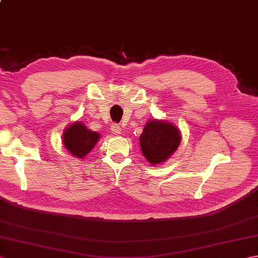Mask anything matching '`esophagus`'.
<instances>
[{
  "instance_id": "obj_1",
  "label": "esophagus",
  "mask_w": 258,
  "mask_h": 258,
  "mask_svg": "<svg viewBox=\"0 0 258 258\" xmlns=\"http://www.w3.org/2000/svg\"><path fill=\"white\" fill-rule=\"evenodd\" d=\"M111 130H112V132L115 135H119L120 132H122V128H120V126L118 124H116V123H114V124L111 125Z\"/></svg>"
}]
</instances>
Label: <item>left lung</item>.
<instances>
[{
    "instance_id": "left-lung-1",
    "label": "left lung",
    "mask_w": 258,
    "mask_h": 258,
    "mask_svg": "<svg viewBox=\"0 0 258 258\" xmlns=\"http://www.w3.org/2000/svg\"><path fill=\"white\" fill-rule=\"evenodd\" d=\"M182 140L179 130L167 120L153 118L146 123L140 136L141 150L152 165L167 161Z\"/></svg>"
}]
</instances>
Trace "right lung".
Wrapping results in <instances>:
<instances>
[{
    "instance_id": "obj_1",
    "label": "right lung",
    "mask_w": 258,
    "mask_h": 258,
    "mask_svg": "<svg viewBox=\"0 0 258 258\" xmlns=\"http://www.w3.org/2000/svg\"><path fill=\"white\" fill-rule=\"evenodd\" d=\"M63 144L74 157L84 158L100 140L101 135L90 131L82 122H75L64 130Z\"/></svg>"
}]
</instances>
